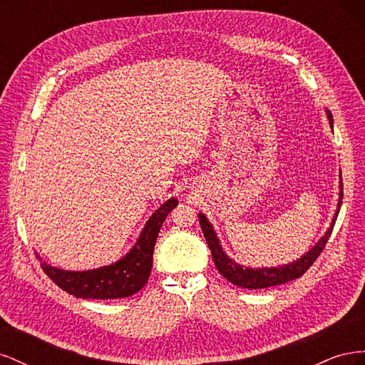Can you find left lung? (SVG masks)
<instances>
[{
  "label": "left lung",
  "instance_id": "1",
  "mask_svg": "<svg viewBox=\"0 0 365 365\" xmlns=\"http://www.w3.org/2000/svg\"><path fill=\"white\" fill-rule=\"evenodd\" d=\"M329 121H330V126H332L334 120H332V115H330V113H329ZM341 190H342V180H341ZM341 197H342V192L339 193V202H338L335 217L332 220V225H330V228L327 230V233L324 235V237H322V240H319L318 244L307 254H304L302 259H298L297 262L286 264V267H279V268H263V269L245 268L244 269L240 267V264H237L231 259H228L225 256V252L222 251V248H220V245H219V240L215 235L212 225L208 224L207 217L202 213H200V222H201L202 233H204V237L207 240L210 251H212V257H213V262L216 264L217 271L222 274L228 282L239 286V288H245V289L271 288V286L283 284V283H288L291 280L302 277V275L312 267L314 262L318 259L319 254L323 252L330 235H332L335 220H336L338 213H339Z\"/></svg>",
  "mask_w": 365,
  "mask_h": 365
}]
</instances>
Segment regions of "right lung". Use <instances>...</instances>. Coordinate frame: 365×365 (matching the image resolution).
I'll use <instances>...</instances> for the list:
<instances>
[{
    "label": "right lung",
    "mask_w": 365,
    "mask_h": 365,
    "mask_svg": "<svg viewBox=\"0 0 365 365\" xmlns=\"http://www.w3.org/2000/svg\"><path fill=\"white\" fill-rule=\"evenodd\" d=\"M176 205H178V200L175 197L164 202L148 220L134 248L114 264L93 271L73 272L53 268L39 259L41 268L53 283L77 298L108 300V298H125L135 294L148 283L152 271L153 247H155L161 224Z\"/></svg>",
    "instance_id": "1"
}]
</instances>
